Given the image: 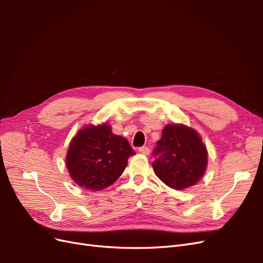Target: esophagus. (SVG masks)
Masks as SVG:
<instances>
[{
	"mask_svg": "<svg viewBox=\"0 0 263 263\" xmlns=\"http://www.w3.org/2000/svg\"><path fill=\"white\" fill-rule=\"evenodd\" d=\"M139 153L142 154V155L148 156V155L150 154V149H149V147H147V146H142V147L139 148Z\"/></svg>",
	"mask_w": 263,
	"mask_h": 263,
	"instance_id": "obj_1",
	"label": "esophagus"
}]
</instances>
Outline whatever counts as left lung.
Returning <instances> with one entry per match:
<instances>
[{
    "label": "left lung",
    "mask_w": 263,
    "mask_h": 263,
    "mask_svg": "<svg viewBox=\"0 0 263 263\" xmlns=\"http://www.w3.org/2000/svg\"><path fill=\"white\" fill-rule=\"evenodd\" d=\"M153 155L157 177L176 190L194 185L208 165V150L201 137L184 125H166Z\"/></svg>",
    "instance_id": "8db88e82"
}]
</instances>
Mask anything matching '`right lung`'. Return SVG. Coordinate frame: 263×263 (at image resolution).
Segmentation results:
<instances>
[{"mask_svg":"<svg viewBox=\"0 0 263 263\" xmlns=\"http://www.w3.org/2000/svg\"><path fill=\"white\" fill-rule=\"evenodd\" d=\"M136 155L126 138L103 124L81 129L72 139L67 154V168L77 184L100 191L121 177L128 158Z\"/></svg>","mask_w":263,"mask_h":263,"instance_id":"obj_1","label":"right lung"}]
</instances>
